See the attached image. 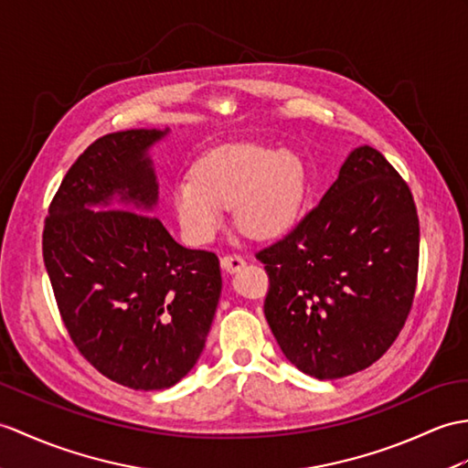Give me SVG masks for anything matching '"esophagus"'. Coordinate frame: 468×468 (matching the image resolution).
Here are the masks:
<instances>
[{
  "instance_id": "obj_1",
  "label": "esophagus",
  "mask_w": 468,
  "mask_h": 468,
  "mask_svg": "<svg viewBox=\"0 0 468 468\" xmlns=\"http://www.w3.org/2000/svg\"><path fill=\"white\" fill-rule=\"evenodd\" d=\"M221 267L227 271V273H235V271L245 267V259L239 255H225L221 257Z\"/></svg>"
}]
</instances>
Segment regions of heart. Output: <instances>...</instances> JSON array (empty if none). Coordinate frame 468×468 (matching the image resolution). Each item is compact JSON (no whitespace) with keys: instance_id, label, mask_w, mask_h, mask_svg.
Returning a JSON list of instances; mask_svg holds the SVG:
<instances>
[{"instance_id":"obj_1","label":"heart","mask_w":468,"mask_h":468,"mask_svg":"<svg viewBox=\"0 0 468 468\" xmlns=\"http://www.w3.org/2000/svg\"><path fill=\"white\" fill-rule=\"evenodd\" d=\"M307 191L303 161L263 145H229L205 155L193 176L173 187V209L193 243H207L237 207V223L253 237H273L292 225Z\"/></svg>"}]
</instances>
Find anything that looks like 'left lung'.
Instances as JSON below:
<instances>
[{
	"mask_svg": "<svg viewBox=\"0 0 468 468\" xmlns=\"http://www.w3.org/2000/svg\"><path fill=\"white\" fill-rule=\"evenodd\" d=\"M265 265V319L281 351L314 378L371 367L409 317L419 273V215L405 179L377 149L351 151L339 177Z\"/></svg>",
	"mask_w": 468,
	"mask_h": 468,
	"instance_id": "obj_1",
	"label": "left lung"
}]
</instances>
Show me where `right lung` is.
Masks as SVG:
<instances>
[{
    "mask_svg": "<svg viewBox=\"0 0 468 468\" xmlns=\"http://www.w3.org/2000/svg\"><path fill=\"white\" fill-rule=\"evenodd\" d=\"M103 135L69 167L43 227V261L73 345L135 390L179 383L203 351L221 295L219 259L185 249L151 213L149 147L167 135ZM117 198L123 210L93 212Z\"/></svg>",
    "mask_w": 468,
    "mask_h": 468,
    "instance_id": "obj_1",
    "label": "right lung"
}]
</instances>
